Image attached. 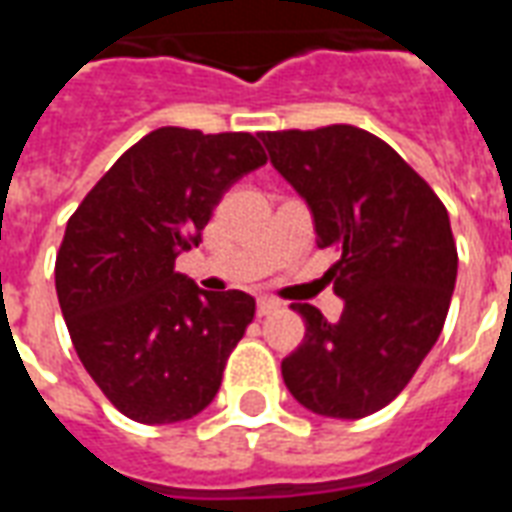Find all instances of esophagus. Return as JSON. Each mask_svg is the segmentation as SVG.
Instances as JSON below:
<instances>
[{
	"instance_id": "1",
	"label": "esophagus",
	"mask_w": 512,
	"mask_h": 512,
	"mask_svg": "<svg viewBox=\"0 0 512 512\" xmlns=\"http://www.w3.org/2000/svg\"><path fill=\"white\" fill-rule=\"evenodd\" d=\"M277 307H279V301L266 299V296H263V299H257V315H271Z\"/></svg>"
}]
</instances>
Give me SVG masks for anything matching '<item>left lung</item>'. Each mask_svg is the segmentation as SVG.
<instances>
[{
	"label": "left lung",
	"instance_id": "8db88e82",
	"mask_svg": "<svg viewBox=\"0 0 512 512\" xmlns=\"http://www.w3.org/2000/svg\"><path fill=\"white\" fill-rule=\"evenodd\" d=\"M271 164L307 200L318 246L345 299L329 323L290 304L307 326L282 359V378L321 417L362 419L392 403L439 340L450 310L458 249L444 202L384 139L356 126L260 134Z\"/></svg>",
	"mask_w": 512,
	"mask_h": 512
}]
</instances>
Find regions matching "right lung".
I'll return each instance as SVG.
<instances>
[{
    "label": "right lung",
    "instance_id": "1",
    "mask_svg": "<svg viewBox=\"0 0 512 512\" xmlns=\"http://www.w3.org/2000/svg\"><path fill=\"white\" fill-rule=\"evenodd\" d=\"M266 164L257 136L156 128L76 208L54 266L84 370L128 419L169 425L211 403L255 318L244 290L205 293L175 271L222 194Z\"/></svg>",
    "mask_w": 512,
    "mask_h": 512
}]
</instances>
